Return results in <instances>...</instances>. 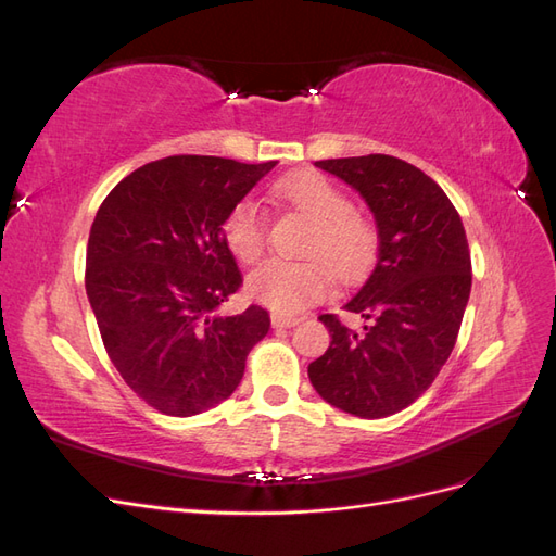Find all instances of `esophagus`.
<instances>
[{"label":"esophagus","instance_id":"1","mask_svg":"<svg viewBox=\"0 0 556 556\" xmlns=\"http://www.w3.org/2000/svg\"><path fill=\"white\" fill-rule=\"evenodd\" d=\"M299 323H301V317H296V315H282V313H274L271 315V325L276 329H290V327H294Z\"/></svg>","mask_w":556,"mask_h":556}]
</instances>
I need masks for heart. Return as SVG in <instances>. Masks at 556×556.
Wrapping results in <instances>:
<instances>
[{
    "instance_id": "b5f03b06",
    "label": "heart",
    "mask_w": 556,
    "mask_h": 556,
    "mask_svg": "<svg viewBox=\"0 0 556 556\" xmlns=\"http://www.w3.org/2000/svg\"><path fill=\"white\" fill-rule=\"evenodd\" d=\"M278 197L313 223L301 255L308 260H271L248 276V292L278 313H296L323 299L332 274L359 278L378 252L374 223L355 211V201L323 174H299L278 185ZM268 220L255 199L243 197L223 220V239L241 264H255L266 250Z\"/></svg>"
}]
</instances>
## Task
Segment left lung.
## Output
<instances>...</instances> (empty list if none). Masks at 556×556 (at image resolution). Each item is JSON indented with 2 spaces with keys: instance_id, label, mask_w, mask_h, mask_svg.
Segmentation results:
<instances>
[{
  "instance_id": "left-lung-1",
  "label": "left lung",
  "mask_w": 556,
  "mask_h": 556,
  "mask_svg": "<svg viewBox=\"0 0 556 556\" xmlns=\"http://www.w3.org/2000/svg\"><path fill=\"white\" fill-rule=\"evenodd\" d=\"M319 169L355 188L378 225V260L343 311L319 315L331 333L308 366L317 394L357 417L408 408L439 376L457 343L470 294V250L457 208L441 185L392 155L319 160Z\"/></svg>"
}]
</instances>
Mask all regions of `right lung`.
I'll use <instances>...</instances> for the list:
<instances>
[{
    "label": "right lung",
    "mask_w": 556,
    "mask_h": 556,
    "mask_svg": "<svg viewBox=\"0 0 556 556\" xmlns=\"http://www.w3.org/2000/svg\"><path fill=\"white\" fill-rule=\"evenodd\" d=\"M274 166L172 155L125 176L99 206L86 292L109 359L150 408L172 417L213 408L268 333L262 306L227 317L217 306L243 285L225 215Z\"/></svg>",
    "instance_id": "obj_1"
}]
</instances>
